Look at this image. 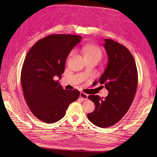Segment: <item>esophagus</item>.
Instances as JSON below:
<instances>
[{
	"label": "esophagus",
	"mask_w": 157,
	"mask_h": 157,
	"mask_svg": "<svg viewBox=\"0 0 157 157\" xmlns=\"http://www.w3.org/2000/svg\"><path fill=\"white\" fill-rule=\"evenodd\" d=\"M79 97L81 98H82V99L84 101H86L88 99V95L84 92H81Z\"/></svg>",
	"instance_id": "1"
}]
</instances>
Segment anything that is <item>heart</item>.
Wrapping results in <instances>:
<instances>
[{"label": "heart", "mask_w": 157, "mask_h": 157, "mask_svg": "<svg viewBox=\"0 0 157 157\" xmlns=\"http://www.w3.org/2000/svg\"><path fill=\"white\" fill-rule=\"evenodd\" d=\"M85 56L88 58H92V59H95L99 61L102 56V49L99 46L97 45H87L84 47ZM74 52L72 51L71 53V55L73 54Z\"/></svg>", "instance_id": "b5f03b06"}]
</instances>
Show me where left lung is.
<instances>
[{"instance_id":"1","label":"left lung","mask_w":157,"mask_h":157,"mask_svg":"<svg viewBox=\"0 0 157 157\" xmlns=\"http://www.w3.org/2000/svg\"><path fill=\"white\" fill-rule=\"evenodd\" d=\"M104 41L108 63L98 82L109 93L105 98L89 95L95 109L87 114L93 124L101 128L114 125L124 117L134 101L138 83L136 64L130 52L112 39Z\"/></svg>"}]
</instances>
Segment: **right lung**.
Wrapping results in <instances>:
<instances>
[{
	"mask_svg": "<svg viewBox=\"0 0 157 157\" xmlns=\"http://www.w3.org/2000/svg\"><path fill=\"white\" fill-rule=\"evenodd\" d=\"M82 37L71 34H52L32 46L23 63L21 84L29 109L40 121L53 123L62 119L69 105L79 98L78 90H64L58 81L66 59Z\"/></svg>",
	"mask_w": 157,
	"mask_h": 157,
	"instance_id": "add662e5",
	"label": "right lung"
}]
</instances>
